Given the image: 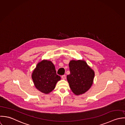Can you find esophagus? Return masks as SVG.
Here are the masks:
<instances>
[{
    "mask_svg": "<svg viewBox=\"0 0 125 125\" xmlns=\"http://www.w3.org/2000/svg\"><path fill=\"white\" fill-rule=\"evenodd\" d=\"M62 79H63V80H65V79H66V76H65V75H62Z\"/></svg>",
    "mask_w": 125,
    "mask_h": 125,
    "instance_id": "obj_1",
    "label": "esophagus"
}]
</instances>
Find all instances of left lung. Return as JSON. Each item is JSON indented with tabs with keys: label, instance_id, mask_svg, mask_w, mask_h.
Wrapping results in <instances>:
<instances>
[{
	"label": "left lung",
	"instance_id": "left-lung-1",
	"mask_svg": "<svg viewBox=\"0 0 125 125\" xmlns=\"http://www.w3.org/2000/svg\"><path fill=\"white\" fill-rule=\"evenodd\" d=\"M69 66L70 73L67 80L70 89L76 95L83 94L91 87L94 72L84 60H71Z\"/></svg>",
	"mask_w": 125,
	"mask_h": 125
}]
</instances>
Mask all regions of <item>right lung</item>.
Returning <instances> with one entry per match:
<instances>
[{"mask_svg": "<svg viewBox=\"0 0 125 125\" xmlns=\"http://www.w3.org/2000/svg\"><path fill=\"white\" fill-rule=\"evenodd\" d=\"M31 78L35 88L44 94L51 92L61 79L56 74L54 64L48 60H43L38 63Z\"/></svg>", "mask_w": 125, "mask_h": 125, "instance_id": "obj_1", "label": "right lung"}]
</instances>
